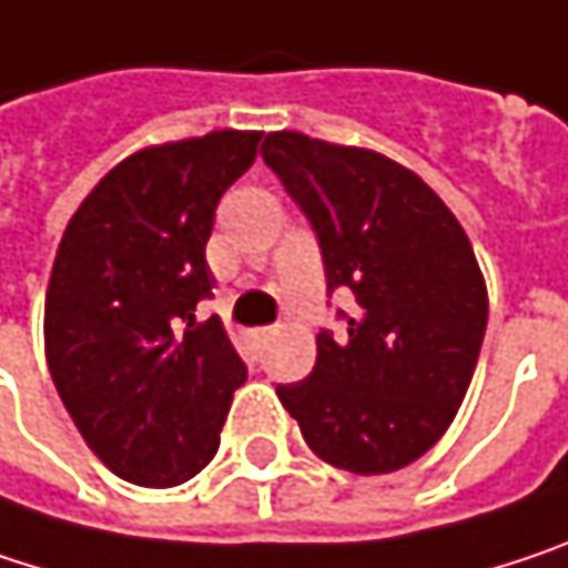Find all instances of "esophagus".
<instances>
[{"label":"esophagus","instance_id":"obj_1","mask_svg":"<svg viewBox=\"0 0 568 568\" xmlns=\"http://www.w3.org/2000/svg\"><path fill=\"white\" fill-rule=\"evenodd\" d=\"M274 336H277V326H261V329H254V333H251V339H254L257 346H261V343H267V339H274Z\"/></svg>","mask_w":568,"mask_h":568}]
</instances>
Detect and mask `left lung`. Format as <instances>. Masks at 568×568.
I'll list each match as a JSON object with an SVG mask.
<instances>
[{
    "label": "left lung",
    "mask_w": 568,
    "mask_h": 568,
    "mask_svg": "<svg viewBox=\"0 0 568 568\" xmlns=\"http://www.w3.org/2000/svg\"><path fill=\"white\" fill-rule=\"evenodd\" d=\"M264 163L307 215L326 294L349 291L343 336L317 333V366L277 386L311 452L349 474H389L422 458L470 386L487 287L452 209L395 160L267 133Z\"/></svg>",
    "instance_id": "8db88e82"
}]
</instances>
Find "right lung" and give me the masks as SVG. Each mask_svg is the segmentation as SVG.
<instances>
[{"mask_svg":"<svg viewBox=\"0 0 568 568\" xmlns=\"http://www.w3.org/2000/svg\"><path fill=\"white\" fill-rule=\"evenodd\" d=\"M261 133L215 130L140 150L71 215L44 297V356L88 448L123 480L176 487L219 452L248 366L195 304L205 242Z\"/></svg>","mask_w":568,"mask_h":568,"instance_id":"obj_1","label":"right lung"}]
</instances>
